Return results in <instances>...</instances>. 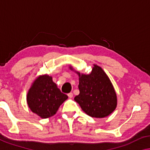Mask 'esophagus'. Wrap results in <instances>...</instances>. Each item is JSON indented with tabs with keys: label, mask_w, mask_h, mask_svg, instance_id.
<instances>
[{
	"label": "esophagus",
	"mask_w": 150,
	"mask_h": 150,
	"mask_svg": "<svg viewBox=\"0 0 150 150\" xmlns=\"http://www.w3.org/2000/svg\"><path fill=\"white\" fill-rule=\"evenodd\" d=\"M67 96H69V98H71L73 97V94L72 93H69L67 94Z\"/></svg>",
	"instance_id": "1"
}]
</instances>
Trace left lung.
<instances>
[{
  "instance_id": "8db88e82",
  "label": "left lung",
  "mask_w": 150,
  "mask_h": 150,
  "mask_svg": "<svg viewBox=\"0 0 150 150\" xmlns=\"http://www.w3.org/2000/svg\"><path fill=\"white\" fill-rule=\"evenodd\" d=\"M73 69L72 67H70ZM79 94L74 100L85 112L91 117L104 118L115 110L116 94L110 79L99 66L94 65L89 75L80 74Z\"/></svg>"
}]
</instances>
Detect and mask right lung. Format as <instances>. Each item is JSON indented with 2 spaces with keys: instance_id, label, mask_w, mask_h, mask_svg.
Instances as JSON below:
<instances>
[{
  "instance_id": "obj_1",
  "label": "right lung",
  "mask_w": 150,
  "mask_h": 150,
  "mask_svg": "<svg viewBox=\"0 0 150 150\" xmlns=\"http://www.w3.org/2000/svg\"><path fill=\"white\" fill-rule=\"evenodd\" d=\"M68 96L61 92L52 77L40 76L33 83L27 95V103L33 112L42 118L54 115Z\"/></svg>"
}]
</instances>
